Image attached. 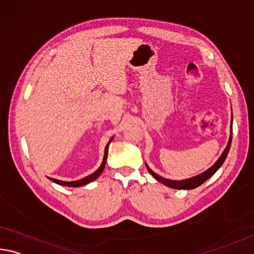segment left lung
<instances>
[{
  "label": "left lung",
  "mask_w": 254,
  "mask_h": 254,
  "mask_svg": "<svg viewBox=\"0 0 254 254\" xmlns=\"http://www.w3.org/2000/svg\"><path fill=\"white\" fill-rule=\"evenodd\" d=\"M231 134H233V128L231 127ZM231 143H232V135L231 138H229V141H228V144L226 149H225V151L223 152V155L220 156V158L217 160L216 164L214 165V166H211L210 168H209L208 171H206L204 173H202V174H200L198 176H195V178H192V179H189V180H184V181H172V180H167V179H164V178H160L159 175H157L156 173L152 172L150 168H149L147 165V170L148 172L150 173V174L154 176V178L159 181V182H162L163 184L167 185V187L170 188H173V189H183V190H190V189H195L196 187H199V185L202 184L203 182H206V181L211 178L212 175L215 174V173L218 171V168L223 165V163L225 162V159H226L227 157V154L229 151V148H231Z\"/></svg>",
  "instance_id": "8db88e82"
}]
</instances>
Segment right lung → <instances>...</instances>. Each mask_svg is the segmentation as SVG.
<instances>
[{"instance_id":"right-lung-1","label":"right lung","mask_w":254,"mask_h":254,"mask_svg":"<svg viewBox=\"0 0 254 254\" xmlns=\"http://www.w3.org/2000/svg\"><path fill=\"white\" fill-rule=\"evenodd\" d=\"M112 141V139L108 141V143L106 144V148H105V154H104V159H103V163L102 165H100V167L98 168L97 171H96L95 173H92L91 175L87 176V178H84L82 180H79V181H74V182H64V181H60V180H56V179H51L48 178L51 181H53V182L58 183L60 185H65V187H73V188H76V187H81V185H84V184H88L92 182V181H95L96 179L98 178V176L102 174V172L104 171V168H105V164H106V159H107V154H108V146H110V143Z\"/></svg>"}]
</instances>
